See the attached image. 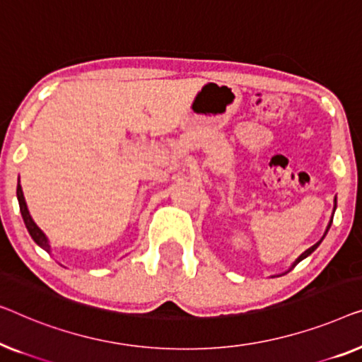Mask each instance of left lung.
<instances>
[{"mask_svg": "<svg viewBox=\"0 0 362 362\" xmlns=\"http://www.w3.org/2000/svg\"><path fill=\"white\" fill-rule=\"evenodd\" d=\"M334 208H336V200H334ZM333 213H334V210H333ZM332 223H333V216H332V220H329V223H328V226H327V231H325V234H323V238H325V236H327V233H328V230H329V226H332ZM323 238H322V239H320V241H318V243H315L312 247H308V249H307V251H305V252H302V254H300V256H298L297 259H295V262L292 264V267H290V269H293L295 266H297V264H298L300 261H303V259H305V257H308V256H310V254H312V252L315 251V249H317V247L320 246V243H322V241H323ZM290 269H288V271H290ZM288 271H287V272H288ZM287 272H285V274H287Z\"/></svg>", "mask_w": 362, "mask_h": 362, "instance_id": "8db88e82", "label": "left lung"}]
</instances>
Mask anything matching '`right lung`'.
<instances>
[{"mask_svg":"<svg viewBox=\"0 0 362 362\" xmlns=\"http://www.w3.org/2000/svg\"><path fill=\"white\" fill-rule=\"evenodd\" d=\"M16 195H18V202H19V210H21V215H23V220H24V225H26L28 231L30 234V238L34 239V243L37 244L39 247H42L44 251L50 252V244H49V239L45 234L42 233V230L35 225L33 216L29 215V210H28V205H26V200H24V195H23V188L21 185L18 183V188H16Z\"/></svg>","mask_w":362,"mask_h":362,"instance_id":"obj_1","label":"right lung"}]
</instances>
